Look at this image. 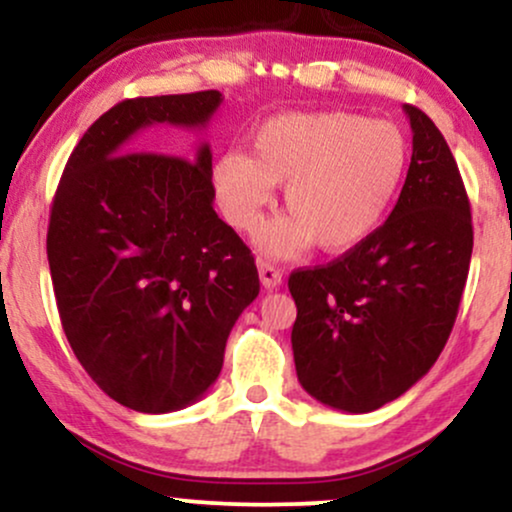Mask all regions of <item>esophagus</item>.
Returning a JSON list of instances; mask_svg holds the SVG:
<instances>
[{
  "mask_svg": "<svg viewBox=\"0 0 512 512\" xmlns=\"http://www.w3.org/2000/svg\"><path fill=\"white\" fill-rule=\"evenodd\" d=\"M257 272H260V279H262V286L264 289H276V286H281V272L274 267L272 262H264L260 260L257 262Z\"/></svg>",
  "mask_w": 512,
  "mask_h": 512,
  "instance_id": "esophagus-1",
  "label": "esophagus"
}]
</instances>
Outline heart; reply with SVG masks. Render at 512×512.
<instances>
[{
  "label": "heart",
  "mask_w": 512,
  "mask_h": 512,
  "mask_svg": "<svg viewBox=\"0 0 512 512\" xmlns=\"http://www.w3.org/2000/svg\"><path fill=\"white\" fill-rule=\"evenodd\" d=\"M409 163V144L392 122L356 113H284L257 127L250 156L226 154L211 185L223 219L240 233L260 226L272 185H284L291 216L257 238L264 255L291 257L315 243L354 250L378 231Z\"/></svg>",
  "instance_id": "obj_1"
}]
</instances>
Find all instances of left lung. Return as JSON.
Instances as JSON below:
<instances>
[{
	"label": "left lung",
	"instance_id": "left-lung-1",
	"mask_svg": "<svg viewBox=\"0 0 512 512\" xmlns=\"http://www.w3.org/2000/svg\"><path fill=\"white\" fill-rule=\"evenodd\" d=\"M411 163L387 221L289 291L298 383L332 409L366 414L419 383L448 342L472 260V214L440 129L404 105Z\"/></svg>",
	"mask_w": 512,
	"mask_h": 512
}]
</instances>
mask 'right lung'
<instances>
[{
  "label": "right lung",
  "mask_w": 512,
  "mask_h": 512,
  "mask_svg": "<svg viewBox=\"0 0 512 512\" xmlns=\"http://www.w3.org/2000/svg\"><path fill=\"white\" fill-rule=\"evenodd\" d=\"M219 91L129 98L64 166L48 262L74 356L108 397L144 414L195 404L219 378L233 325L260 293L255 257L214 211L211 149L146 151L154 125L204 129Z\"/></svg>",
  "instance_id": "add662e5"
}]
</instances>
